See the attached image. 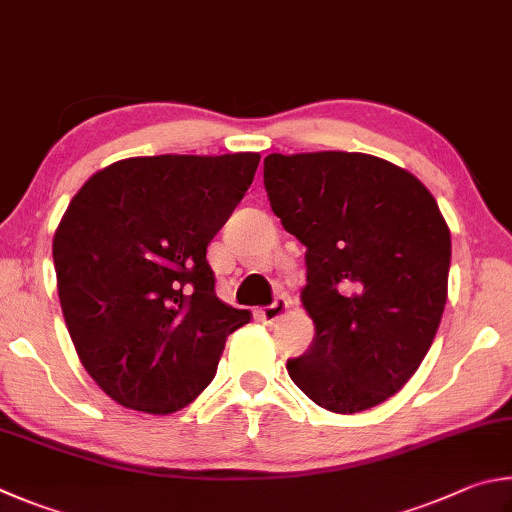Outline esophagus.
Instances as JSON below:
<instances>
[{"instance_id": "1", "label": "esophagus", "mask_w": 512, "mask_h": 512, "mask_svg": "<svg viewBox=\"0 0 512 512\" xmlns=\"http://www.w3.org/2000/svg\"><path fill=\"white\" fill-rule=\"evenodd\" d=\"M290 308V299L285 297V294H281V297H276L272 306H265L263 310H258V317H261V321H265V324H274V321H279L285 310Z\"/></svg>"}]
</instances>
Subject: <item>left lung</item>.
<instances>
[{"label": "left lung", "instance_id": "8db88e82", "mask_svg": "<svg viewBox=\"0 0 512 512\" xmlns=\"http://www.w3.org/2000/svg\"><path fill=\"white\" fill-rule=\"evenodd\" d=\"M263 182L306 245L315 337L288 360L292 382L335 414L380 405L418 371L445 310L452 240L434 195L364 152H274Z\"/></svg>", "mask_w": 512, "mask_h": 512}]
</instances>
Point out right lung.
<instances>
[{
  "instance_id": "obj_1",
  "label": "right lung",
  "mask_w": 512,
  "mask_h": 512,
  "mask_svg": "<svg viewBox=\"0 0 512 512\" xmlns=\"http://www.w3.org/2000/svg\"><path fill=\"white\" fill-rule=\"evenodd\" d=\"M261 155L132 157L98 170L53 236L65 324L85 371L119 405L173 414L209 387L249 312L215 297L206 247Z\"/></svg>"
}]
</instances>
